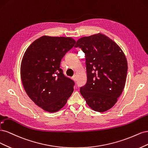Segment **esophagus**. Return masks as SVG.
I'll use <instances>...</instances> for the list:
<instances>
[{
    "label": "esophagus",
    "mask_w": 148,
    "mask_h": 148,
    "mask_svg": "<svg viewBox=\"0 0 148 148\" xmlns=\"http://www.w3.org/2000/svg\"><path fill=\"white\" fill-rule=\"evenodd\" d=\"M72 79H73V80H74V81H75L77 80V77H76V75H74V76H73V77H72Z\"/></svg>",
    "instance_id": "34e87169"
}]
</instances>
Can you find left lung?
I'll use <instances>...</instances> for the list:
<instances>
[{
	"label": "left lung",
	"mask_w": 148,
	"mask_h": 148,
	"mask_svg": "<svg viewBox=\"0 0 148 148\" xmlns=\"http://www.w3.org/2000/svg\"><path fill=\"white\" fill-rule=\"evenodd\" d=\"M75 47L85 53L87 81L80 92L93 110L111 109L124 88L128 65L119 46L101 33L79 39Z\"/></svg>",
	"instance_id": "obj_1"
}]
</instances>
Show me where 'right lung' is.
Wrapping results in <instances>:
<instances>
[{
  "label": "right lung",
  "mask_w": 148,
  "mask_h": 148,
  "mask_svg": "<svg viewBox=\"0 0 148 148\" xmlns=\"http://www.w3.org/2000/svg\"><path fill=\"white\" fill-rule=\"evenodd\" d=\"M75 44L71 37L44 36L33 42L23 55L20 74L24 88L45 111L60 110L73 92L74 82L63 74L60 63Z\"/></svg>",
  "instance_id": "right-lung-1"
}]
</instances>
